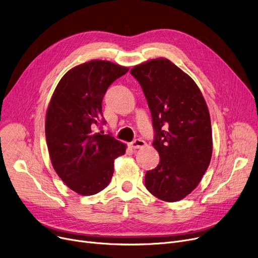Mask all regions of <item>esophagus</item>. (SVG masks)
I'll return each mask as SVG.
<instances>
[{"label":"esophagus","instance_id":"esophagus-1","mask_svg":"<svg viewBox=\"0 0 258 258\" xmlns=\"http://www.w3.org/2000/svg\"><path fill=\"white\" fill-rule=\"evenodd\" d=\"M145 141L141 139H135L133 142L130 143V147L133 148V150H136V148H142L145 146Z\"/></svg>","mask_w":258,"mask_h":258}]
</instances>
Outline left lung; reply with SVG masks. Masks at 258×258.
<instances>
[{"instance_id": "1", "label": "left lung", "mask_w": 258, "mask_h": 258, "mask_svg": "<svg viewBox=\"0 0 258 258\" xmlns=\"http://www.w3.org/2000/svg\"><path fill=\"white\" fill-rule=\"evenodd\" d=\"M131 74L151 110L153 145L160 156L158 166L145 173V187L162 201L178 202L199 185L211 160L206 101L194 79L167 58L135 66Z\"/></svg>"}]
</instances>
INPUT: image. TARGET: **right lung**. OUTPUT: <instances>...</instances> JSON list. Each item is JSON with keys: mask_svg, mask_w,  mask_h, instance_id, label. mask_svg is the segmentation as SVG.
<instances>
[{"mask_svg": "<svg viewBox=\"0 0 258 258\" xmlns=\"http://www.w3.org/2000/svg\"><path fill=\"white\" fill-rule=\"evenodd\" d=\"M128 68L90 60L72 68L59 80L46 114V140L54 170L81 196H93L110 184L114 161L126 145L111 135L95 133L104 124L102 99Z\"/></svg>", "mask_w": 258, "mask_h": 258, "instance_id": "add662e5", "label": "right lung"}]
</instances>
